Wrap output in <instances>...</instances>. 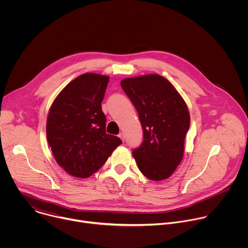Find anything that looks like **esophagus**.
Listing matches in <instances>:
<instances>
[{
    "instance_id": "1",
    "label": "esophagus",
    "mask_w": 248,
    "mask_h": 248,
    "mask_svg": "<svg viewBox=\"0 0 248 248\" xmlns=\"http://www.w3.org/2000/svg\"><path fill=\"white\" fill-rule=\"evenodd\" d=\"M119 137H120L123 141H124V132H121V133L119 134Z\"/></svg>"
}]
</instances>
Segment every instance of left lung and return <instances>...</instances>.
Here are the masks:
<instances>
[{"mask_svg":"<svg viewBox=\"0 0 248 248\" xmlns=\"http://www.w3.org/2000/svg\"><path fill=\"white\" fill-rule=\"evenodd\" d=\"M121 86L143 129L142 144L132 151L137 167L151 181L166 180L184 157L190 124L187 106L171 83L159 75L124 78Z\"/></svg>","mask_w":248,"mask_h":248,"instance_id":"8db88e82","label":"left lung"}]
</instances>
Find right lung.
Instances as JSON below:
<instances>
[{"mask_svg":"<svg viewBox=\"0 0 248 248\" xmlns=\"http://www.w3.org/2000/svg\"><path fill=\"white\" fill-rule=\"evenodd\" d=\"M109 77L84 74L70 81L53 102L46 125L55 160L68 174L85 179L96 172L122 144L106 133L101 103Z\"/></svg>","mask_w":248,"mask_h":248,"instance_id":"add662e5","label":"right lung"}]
</instances>
